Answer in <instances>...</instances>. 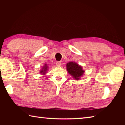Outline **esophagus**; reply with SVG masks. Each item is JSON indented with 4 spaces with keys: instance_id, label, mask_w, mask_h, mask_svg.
<instances>
[{
    "instance_id": "esophagus-1",
    "label": "esophagus",
    "mask_w": 125,
    "mask_h": 125,
    "mask_svg": "<svg viewBox=\"0 0 125 125\" xmlns=\"http://www.w3.org/2000/svg\"><path fill=\"white\" fill-rule=\"evenodd\" d=\"M56 65L57 66H60L61 65V61H57L56 62Z\"/></svg>"
}]
</instances>
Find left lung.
<instances>
[{
	"mask_svg": "<svg viewBox=\"0 0 125 125\" xmlns=\"http://www.w3.org/2000/svg\"><path fill=\"white\" fill-rule=\"evenodd\" d=\"M67 69L68 73L73 77V78H75L76 80H78L80 78L84 73V71L82 70V67L81 66L73 62H70L67 63Z\"/></svg>",
	"mask_w": 125,
	"mask_h": 125,
	"instance_id": "left-lung-1",
	"label": "left lung"
}]
</instances>
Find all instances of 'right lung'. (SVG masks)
<instances>
[{
  "label": "right lung",
  "mask_w": 125,
  "mask_h": 125,
  "mask_svg": "<svg viewBox=\"0 0 125 125\" xmlns=\"http://www.w3.org/2000/svg\"><path fill=\"white\" fill-rule=\"evenodd\" d=\"M47 69H48L47 65L46 64H45V65L43 66V67L42 68V70H41L40 73H46V71L47 70Z\"/></svg>",
  "instance_id": "obj_1"
}]
</instances>
